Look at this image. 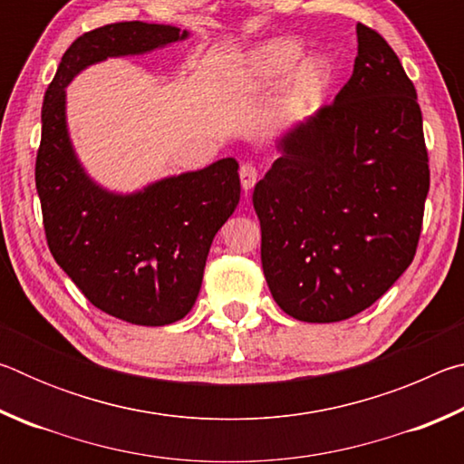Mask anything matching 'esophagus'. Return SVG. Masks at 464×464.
<instances>
[{"instance_id":"esophagus-1","label":"esophagus","mask_w":464,"mask_h":464,"mask_svg":"<svg viewBox=\"0 0 464 464\" xmlns=\"http://www.w3.org/2000/svg\"><path fill=\"white\" fill-rule=\"evenodd\" d=\"M239 178H241L243 190L249 192L251 188H254L256 182H257V169L251 166V163H243L241 169H239Z\"/></svg>"}]
</instances>
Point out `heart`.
Segmentation results:
<instances>
[{"label":"heart","mask_w":464,"mask_h":464,"mask_svg":"<svg viewBox=\"0 0 464 464\" xmlns=\"http://www.w3.org/2000/svg\"><path fill=\"white\" fill-rule=\"evenodd\" d=\"M334 65L325 54L304 59V46L296 38H274L251 49L235 69L229 92L237 98L270 92L288 80L282 114H295L324 96L334 83Z\"/></svg>","instance_id":"b5f03b06"}]
</instances>
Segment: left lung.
I'll return each instance as SVG.
<instances>
[{"instance_id":"1","label":"left lung","mask_w":464,"mask_h":464,"mask_svg":"<svg viewBox=\"0 0 464 464\" xmlns=\"http://www.w3.org/2000/svg\"><path fill=\"white\" fill-rule=\"evenodd\" d=\"M358 57L334 104L276 140L254 190L266 282L290 317L334 324L410 268L430 190L418 93L387 41L356 26Z\"/></svg>"}]
</instances>
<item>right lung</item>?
Segmentation results:
<instances>
[{"mask_svg": "<svg viewBox=\"0 0 464 464\" xmlns=\"http://www.w3.org/2000/svg\"><path fill=\"white\" fill-rule=\"evenodd\" d=\"M188 30L119 22L69 46L43 102L36 190L49 249L85 298L135 325L176 324L194 307L217 231L239 204V163L168 176L137 192L100 186L75 153L65 88L83 69L186 41Z\"/></svg>", "mask_w": 464, "mask_h": 464, "instance_id": "add662e5", "label": "right lung"}]
</instances>
